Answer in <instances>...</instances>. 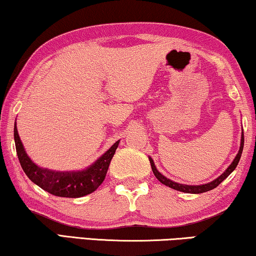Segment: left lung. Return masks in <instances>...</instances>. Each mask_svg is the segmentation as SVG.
I'll use <instances>...</instances> for the list:
<instances>
[{
  "instance_id": "8db88e82",
  "label": "left lung",
  "mask_w": 256,
  "mask_h": 256,
  "mask_svg": "<svg viewBox=\"0 0 256 256\" xmlns=\"http://www.w3.org/2000/svg\"><path fill=\"white\" fill-rule=\"evenodd\" d=\"M242 150H244V132H242V142H240V149L238 151V154H236V158L233 159V162H231V165H230L228 168L225 170V172L223 174H220V176H218L217 179L212 180L209 184H198V186H192V184H182L174 182V181L170 180L166 176H162L160 172H158V170H157V168H156V165H154V162L152 160V158L149 157V160H150L151 168H152V172L154 174V176L157 178V179L160 181L162 184H165V186H168L170 188H173V190H179V192H190V194H201V192H209L211 190H214V188H216L218 184H220V182H223V181L226 179V178L230 176V174H231L233 171H234L236 168V165H238V162L240 160V157H242Z\"/></svg>"
}]
</instances>
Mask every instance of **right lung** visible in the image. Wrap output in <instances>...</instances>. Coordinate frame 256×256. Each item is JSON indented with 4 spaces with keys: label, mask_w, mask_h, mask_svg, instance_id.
<instances>
[{
    "label": "right lung",
    "mask_w": 256,
    "mask_h": 256,
    "mask_svg": "<svg viewBox=\"0 0 256 256\" xmlns=\"http://www.w3.org/2000/svg\"><path fill=\"white\" fill-rule=\"evenodd\" d=\"M14 144L20 166L28 179L40 188L55 196L61 198H82L94 192L105 180L110 162L120 140H118L108 150L99 157L91 166L82 171H53L36 165L25 152L23 143L18 135L16 124L14 128Z\"/></svg>",
    "instance_id": "obj_1"
}]
</instances>
